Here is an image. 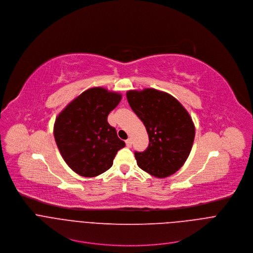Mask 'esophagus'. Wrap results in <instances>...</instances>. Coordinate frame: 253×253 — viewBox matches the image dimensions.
<instances>
[{
    "mask_svg": "<svg viewBox=\"0 0 253 253\" xmlns=\"http://www.w3.org/2000/svg\"><path fill=\"white\" fill-rule=\"evenodd\" d=\"M126 144L127 147H130L131 144H132V139H131V138H127V139L126 140Z\"/></svg>",
    "mask_w": 253,
    "mask_h": 253,
    "instance_id": "esophagus-1",
    "label": "esophagus"
}]
</instances>
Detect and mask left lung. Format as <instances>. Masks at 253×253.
<instances>
[{"mask_svg": "<svg viewBox=\"0 0 253 253\" xmlns=\"http://www.w3.org/2000/svg\"><path fill=\"white\" fill-rule=\"evenodd\" d=\"M126 98L149 138L144 151L134 153L137 166L159 178L175 173L187 160L194 140L189 114L175 97L156 88L128 90Z\"/></svg>", "mask_w": 253, "mask_h": 253, "instance_id": "8db88e82", "label": "left lung"}]
</instances>
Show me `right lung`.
Masks as SVG:
<instances>
[{"label": "right lung", "instance_id": "right-lung-1", "mask_svg": "<svg viewBox=\"0 0 253 253\" xmlns=\"http://www.w3.org/2000/svg\"><path fill=\"white\" fill-rule=\"evenodd\" d=\"M122 94L104 87L82 92L59 114L54 135L66 164L78 174L93 177L112 168L118 150L125 147L109 114L120 104Z\"/></svg>", "mask_w": 253, "mask_h": 253}]
</instances>
